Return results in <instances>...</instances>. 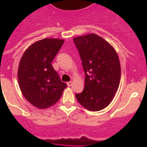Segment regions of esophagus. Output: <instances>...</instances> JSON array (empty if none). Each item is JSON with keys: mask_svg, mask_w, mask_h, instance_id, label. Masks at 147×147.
I'll list each match as a JSON object with an SVG mask.
<instances>
[{"mask_svg": "<svg viewBox=\"0 0 147 147\" xmlns=\"http://www.w3.org/2000/svg\"><path fill=\"white\" fill-rule=\"evenodd\" d=\"M72 85H73L72 82H67V85L68 87H71Z\"/></svg>", "mask_w": 147, "mask_h": 147, "instance_id": "obj_1", "label": "esophagus"}]
</instances>
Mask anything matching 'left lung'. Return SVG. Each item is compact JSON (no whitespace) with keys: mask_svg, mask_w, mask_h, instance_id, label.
Segmentation results:
<instances>
[{"mask_svg":"<svg viewBox=\"0 0 147 147\" xmlns=\"http://www.w3.org/2000/svg\"><path fill=\"white\" fill-rule=\"evenodd\" d=\"M85 74V88L76 98L90 111L107 107L115 96L121 80L117 53L108 42L96 34L74 38Z\"/></svg>","mask_w":147,"mask_h":147,"instance_id":"1","label":"left lung"}]
</instances>
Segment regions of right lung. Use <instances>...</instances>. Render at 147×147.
Segmentation results:
<instances>
[{"label":"right lung","mask_w":147,"mask_h":147,"mask_svg":"<svg viewBox=\"0 0 147 147\" xmlns=\"http://www.w3.org/2000/svg\"><path fill=\"white\" fill-rule=\"evenodd\" d=\"M64 40L45 38L34 42L20 59L18 79L20 90L28 102L39 109L54 105L67 87L51 62Z\"/></svg>","instance_id":"1"}]
</instances>
